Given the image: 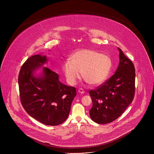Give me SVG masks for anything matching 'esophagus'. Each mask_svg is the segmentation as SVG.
I'll return each instance as SVG.
<instances>
[{"label":"esophagus","mask_w":154,"mask_h":154,"mask_svg":"<svg viewBox=\"0 0 154 154\" xmlns=\"http://www.w3.org/2000/svg\"><path fill=\"white\" fill-rule=\"evenodd\" d=\"M78 92L79 93H80V94H84V91H83V90L82 89V88H79V90H78Z\"/></svg>","instance_id":"esophagus-1"}]
</instances>
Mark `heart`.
<instances>
[{"mask_svg":"<svg viewBox=\"0 0 154 154\" xmlns=\"http://www.w3.org/2000/svg\"><path fill=\"white\" fill-rule=\"evenodd\" d=\"M70 61L64 63L63 71L67 82L72 85L80 79V73L90 85H99L106 80L112 68L110 57L91 49H81L74 52Z\"/></svg>","mask_w":154,"mask_h":154,"instance_id":"b5f03b06","label":"heart"}]
</instances>
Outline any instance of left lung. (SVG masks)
I'll list each match as a JSON object with an SVG mask.
<instances>
[{"label":"left lung","mask_w":154,"mask_h":154,"mask_svg":"<svg viewBox=\"0 0 154 154\" xmlns=\"http://www.w3.org/2000/svg\"><path fill=\"white\" fill-rule=\"evenodd\" d=\"M118 50L119 63L115 74L96 90L89 91L93 102L90 115L97 124H107L118 118L135 96V66L122 50Z\"/></svg>","instance_id":"left-lung-1"}]
</instances>
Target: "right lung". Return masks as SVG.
Instances as JSON below:
<instances>
[{
	"mask_svg": "<svg viewBox=\"0 0 154 154\" xmlns=\"http://www.w3.org/2000/svg\"><path fill=\"white\" fill-rule=\"evenodd\" d=\"M47 61L46 56L35 55L22 66L18 77L20 98L32 118L43 124L58 125L68 118L76 89L61 83L56 72L42 66ZM41 67L43 72L35 76Z\"/></svg>",
	"mask_w": 154,
	"mask_h": 154,
	"instance_id": "obj_1",
	"label": "right lung"
}]
</instances>
